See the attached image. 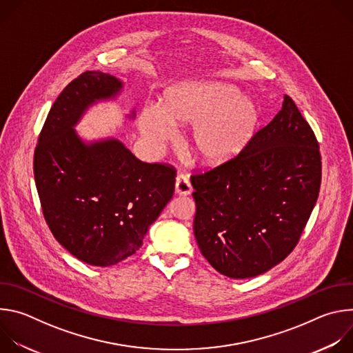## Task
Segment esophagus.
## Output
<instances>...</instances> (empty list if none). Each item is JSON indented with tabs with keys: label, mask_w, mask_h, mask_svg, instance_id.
<instances>
[{
	"label": "esophagus",
	"mask_w": 353,
	"mask_h": 353,
	"mask_svg": "<svg viewBox=\"0 0 353 353\" xmlns=\"http://www.w3.org/2000/svg\"><path fill=\"white\" fill-rule=\"evenodd\" d=\"M191 192H192V187H191L188 177L183 173H179L176 177V194L188 195Z\"/></svg>",
	"instance_id": "1"
}]
</instances>
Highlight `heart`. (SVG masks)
Masks as SVG:
<instances>
[{
	"label": "heart",
	"instance_id": "heart-1",
	"mask_svg": "<svg viewBox=\"0 0 353 353\" xmlns=\"http://www.w3.org/2000/svg\"><path fill=\"white\" fill-rule=\"evenodd\" d=\"M259 123L257 105L236 86L218 82L173 86L165 94L162 109L148 105L139 116V130L152 142L169 141L172 125H192L191 149L208 166L234 161L253 139Z\"/></svg>",
	"mask_w": 353,
	"mask_h": 353
}]
</instances>
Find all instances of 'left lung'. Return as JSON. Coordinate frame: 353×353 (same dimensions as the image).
Here are the masks:
<instances>
[{
  "label": "left lung",
  "mask_w": 353,
  "mask_h": 353,
  "mask_svg": "<svg viewBox=\"0 0 353 353\" xmlns=\"http://www.w3.org/2000/svg\"><path fill=\"white\" fill-rule=\"evenodd\" d=\"M201 253L222 275L253 278L285 260L316 205L317 138L285 94L282 109L232 162L191 176Z\"/></svg>",
  "instance_id": "obj_1"
}]
</instances>
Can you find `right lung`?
I'll return each mask as SVG.
<instances>
[{"instance_id": "1", "label": "right lung", "mask_w": 353, "mask_h": 353, "mask_svg": "<svg viewBox=\"0 0 353 353\" xmlns=\"http://www.w3.org/2000/svg\"><path fill=\"white\" fill-rule=\"evenodd\" d=\"M121 88L120 79L100 71L71 81L50 109L33 157L50 230L74 257L94 267L132 256L174 194L173 166L141 162L119 139L85 143L75 132L90 105L116 97Z\"/></svg>"}]
</instances>
